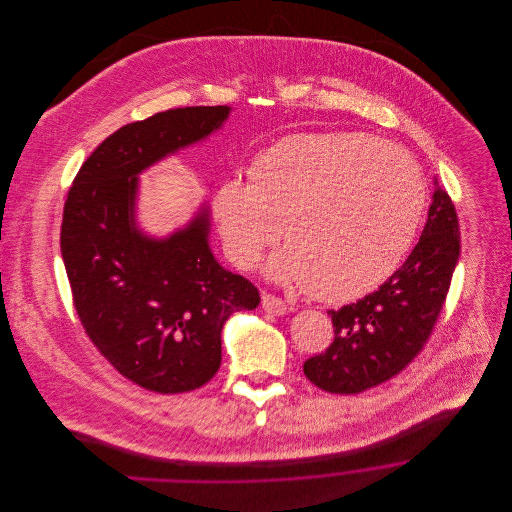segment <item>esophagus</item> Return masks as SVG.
Wrapping results in <instances>:
<instances>
[{
  "instance_id": "34e87169",
  "label": "esophagus",
  "mask_w": 512,
  "mask_h": 512,
  "mask_svg": "<svg viewBox=\"0 0 512 512\" xmlns=\"http://www.w3.org/2000/svg\"><path fill=\"white\" fill-rule=\"evenodd\" d=\"M262 307H264L266 313L276 315V317H280V315H284L288 311L286 301H282L280 297H276L272 293H262Z\"/></svg>"
}]
</instances>
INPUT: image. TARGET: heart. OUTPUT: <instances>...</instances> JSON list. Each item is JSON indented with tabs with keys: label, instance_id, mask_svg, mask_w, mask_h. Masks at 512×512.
<instances>
[{
	"label": "heart",
	"instance_id": "heart-1",
	"mask_svg": "<svg viewBox=\"0 0 512 512\" xmlns=\"http://www.w3.org/2000/svg\"><path fill=\"white\" fill-rule=\"evenodd\" d=\"M428 191L420 165L388 140L357 132L297 134L228 177L211 195L222 248L252 268L280 236L266 274L284 286L345 301L384 282L412 246Z\"/></svg>",
	"mask_w": 512,
	"mask_h": 512
}]
</instances>
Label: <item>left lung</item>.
I'll return each mask as SVG.
<instances>
[{
    "label": "left lung",
    "instance_id": "1",
    "mask_svg": "<svg viewBox=\"0 0 512 512\" xmlns=\"http://www.w3.org/2000/svg\"><path fill=\"white\" fill-rule=\"evenodd\" d=\"M422 236L406 262L363 299L329 315L335 339L303 363L305 376L331 394H359L386 382L428 341L459 260V222L449 195L434 177Z\"/></svg>",
    "mask_w": 512,
    "mask_h": 512
}]
</instances>
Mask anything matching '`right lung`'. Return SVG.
Masks as SVG:
<instances>
[{
	"mask_svg": "<svg viewBox=\"0 0 512 512\" xmlns=\"http://www.w3.org/2000/svg\"><path fill=\"white\" fill-rule=\"evenodd\" d=\"M230 106H189L134 122L92 151L69 191L61 254L76 313L98 351L138 386L179 394L207 384L222 359V327L256 309L258 290L211 250V209L153 236L138 219L140 175L203 144Z\"/></svg>",
	"mask_w": 512,
	"mask_h": 512,
	"instance_id": "obj_1",
	"label": "right lung"
}]
</instances>
